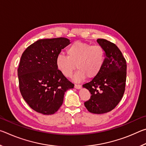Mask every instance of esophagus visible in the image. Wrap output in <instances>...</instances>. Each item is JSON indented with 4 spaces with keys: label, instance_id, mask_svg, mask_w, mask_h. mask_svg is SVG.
<instances>
[{
    "label": "esophagus",
    "instance_id": "34e87169",
    "mask_svg": "<svg viewBox=\"0 0 146 146\" xmlns=\"http://www.w3.org/2000/svg\"><path fill=\"white\" fill-rule=\"evenodd\" d=\"M75 88L76 89H77V90H79V89L81 88V85L75 84Z\"/></svg>",
    "mask_w": 146,
    "mask_h": 146
}]
</instances>
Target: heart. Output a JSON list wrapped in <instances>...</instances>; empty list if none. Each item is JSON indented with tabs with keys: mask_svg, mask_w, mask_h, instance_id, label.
<instances>
[{
	"mask_svg": "<svg viewBox=\"0 0 146 146\" xmlns=\"http://www.w3.org/2000/svg\"><path fill=\"white\" fill-rule=\"evenodd\" d=\"M67 56L58 55L56 58V66L58 71L66 77H70L75 70L78 71L74 79L80 81L86 76L93 78L102 70L104 64L106 53L102 46L76 41L66 51Z\"/></svg>",
	"mask_w": 146,
	"mask_h": 146,
	"instance_id": "heart-1",
	"label": "heart"
}]
</instances>
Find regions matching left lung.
Returning <instances> with one entry per match:
<instances>
[{"label":"left lung","instance_id":"8db88e82","mask_svg":"<svg viewBox=\"0 0 146 146\" xmlns=\"http://www.w3.org/2000/svg\"><path fill=\"white\" fill-rule=\"evenodd\" d=\"M97 41L105 51L104 64L100 73L82 86L91 94L90 99L84 102L85 107L90 113L103 114L113 110L122 99L127 65L122 52L115 44L102 38Z\"/></svg>","mask_w":146,"mask_h":146}]
</instances>
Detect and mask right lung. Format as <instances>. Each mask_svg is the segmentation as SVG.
<instances>
[{
	"mask_svg": "<svg viewBox=\"0 0 146 146\" xmlns=\"http://www.w3.org/2000/svg\"><path fill=\"white\" fill-rule=\"evenodd\" d=\"M70 44L64 37L40 39L28 46L21 56L18 68L20 91L36 112L54 114L62 104L66 91L74 88L56 66L57 56Z\"/></svg>",
	"mask_w": 146,
	"mask_h": 146,
	"instance_id": "1",
	"label": "right lung"
}]
</instances>
